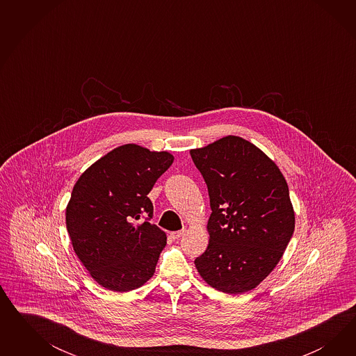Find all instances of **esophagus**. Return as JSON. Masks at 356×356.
Listing matches in <instances>:
<instances>
[{"mask_svg": "<svg viewBox=\"0 0 356 356\" xmlns=\"http://www.w3.org/2000/svg\"><path fill=\"white\" fill-rule=\"evenodd\" d=\"M184 232H185V229H180V231H173V232H171L170 235H171L173 240H176V238L183 236Z\"/></svg>", "mask_w": 356, "mask_h": 356, "instance_id": "34e87169", "label": "esophagus"}]
</instances>
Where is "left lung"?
I'll list each match as a JSON object with an SVG mask.
<instances>
[{
    "label": "left lung",
    "instance_id": "obj_1",
    "mask_svg": "<svg viewBox=\"0 0 356 356\" xmlns=\"http://www.w3.org/2000/svg\"><path fill=\"white\" fill-rule=\"evenodd\" d=\"M191 156L211 207L209 245L194 259L195 268L219 291L253 290L277 266L293 234L289 185L266 154L236 136L191 150Z\"/></svg>",
    "mask_w": 356,
    "mask_h": 356
}]
</instances>
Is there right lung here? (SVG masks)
Returning <instances> with one entry per match:
<instances>
[{
	"instance_id": "obj_1",
	"label": "right lung",
	"mask_w": 356,
	"mask_h": 356,
	"mask_svg": "<svg viewBox=\"0 0 356 356\" xmlns=\"http://www.w3.org/2000/svg\"><path fill=\"white\" fill-rule=\"evenodd\" d=\"M173 162L167 151L124 145L88 167L66 207V228L78 259L104 289L127 292L155 273L167 244L151 225L147 194Z\"/></svg>"
}]
</instances>
